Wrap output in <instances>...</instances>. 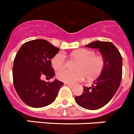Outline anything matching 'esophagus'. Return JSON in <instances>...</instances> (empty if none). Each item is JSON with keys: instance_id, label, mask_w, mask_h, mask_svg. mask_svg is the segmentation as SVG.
I'll use <instances>...</instances> for the list:
<instances>
[{"instance_id": "obj_1", "label": "esophagus", "mask_w": 134, "mask_h": 134, "mask_svg": "<svg viewBox=\"0 0 134 134\" xmlns=\"http://www.w3.org/2000/svg\"><path fill=\"white\" fill-rule=\"evenodd\" d=\"M64 84H65V85H69V86H74V85H73V84L69 83V82H64Z\"/></svg>"}]
</instances>
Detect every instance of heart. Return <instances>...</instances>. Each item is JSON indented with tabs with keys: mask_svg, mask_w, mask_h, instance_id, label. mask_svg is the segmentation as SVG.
Here are the masks:
<instances>
[{
	"mask_svg": "<svg viewBox=\"0 0 134 134\" xmlns=\"http://www.w3.org/2000/svg\"><path fill=\"white\" fill-rule=\"evenodd\" d=\"M71 56L79 61L76 66L77 72H71L63 69L66 66V55L63 53H58L52 59V65L56 70L57 78L62 81L75 83L83 80L86 76L92 80L100 75L105 66V58L101 55H96L94 51L88 49H76L71 53Z\"/></svg>",
	"mask_w": 134,
	"mask_h": 134,
	"instance_id": "1",
	"label": "heart"
}]
</instances>
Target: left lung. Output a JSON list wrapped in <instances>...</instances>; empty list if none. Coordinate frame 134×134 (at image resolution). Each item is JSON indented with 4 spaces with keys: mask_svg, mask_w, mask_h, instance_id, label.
Masks as SVG:
<instances>
[{
    "mask_svg": "<svg viewBox=\"0 0 134 134\" xmlns=\"http://www.w3.org/2000/svg\"><path fill=\"white\" fill-rule=\"evenodd\" d=\"M86 46L99 49L105 58V66L94 85L90 87L84 86L82 94L74 99L80 107L96 110L108 103L120 86L122 77V56L118 48L109 41H96Z\"/></svg>",
    "mask_w": 134,
    "mask_h": 134,
    "instance_id": "obj_1",
    "label": "left lung"
}]
</instances>
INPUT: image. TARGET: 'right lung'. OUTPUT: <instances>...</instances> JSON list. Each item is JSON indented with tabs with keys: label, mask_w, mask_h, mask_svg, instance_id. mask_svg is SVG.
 <instances>
[{
	"label": "right lung",
	"mask_w": 134,
	"mask_h": 134,
	"mask_svg": "<svg viewBox=\"0 0 134 134\" xmlns=\"http://www.w3.org/2000/svg\"><path fill=\"white\" fill-rule=\"evenodd\" d=\"M60 49L44 40L25 43L16 53L13 68V85L20 99L27 105L40 108L52 103L62 82H46L42 77L55 75L51 59Z\"/></svg>",
	"instance_id": "1"
}]
</instances>
